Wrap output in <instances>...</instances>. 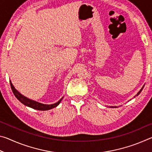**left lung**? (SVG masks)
<instances>
[{
    "label": "left lung",
    "mask_w": 152,
    "mask_h": 152,
    "mask_svg": "<svg viewBox=\"0 0 152 152\" xmlns=\"http://www.w3.org/2000/svg\"><path fill=\"white\" fill-rule=\"evenodd\" d=\"M144 86H145V85H143V87H142V88H141L140 89V91H139V92H137V94H136V95H135V96H134V98H135V96H138V95H139V94H140L141 93V91H142V90H143V87H144ZM117 107H116V106H114V107H113V106H110V108H117Z\"/></svg>",
    "instance_id": "left-lung-1"
}]
</instances>
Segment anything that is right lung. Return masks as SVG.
I'll return each mask as SVG.
<instances>
[{"label":"right lung","mask_w":152,"mask_h":152,"mask_svg":"<svg viewBox=\"0 0 152 152\" xmlns=\"http://www.w3.org/2000/svg\"><path fill=\"white\" fill-rule=\"evenodd\" d=\"M10 84H11V87L12 92H13L14 95L16 96L17 99L19 100L21 103L25 105V106L32 108L33 109L39 110H48L51 109H53V108L56 107L58 105H59V104L60 103L61 100H62V99L64 98L63 96L60 101H58L57 102H56L54 104H43V103H41V102L33 101V100L30 99L29 98L25 96L24 95H23L22 94H20V92L15 88V86H13V84H12L11 80H10Z\"/></svg>","instance_id":"add662e5"}]
</instances>
